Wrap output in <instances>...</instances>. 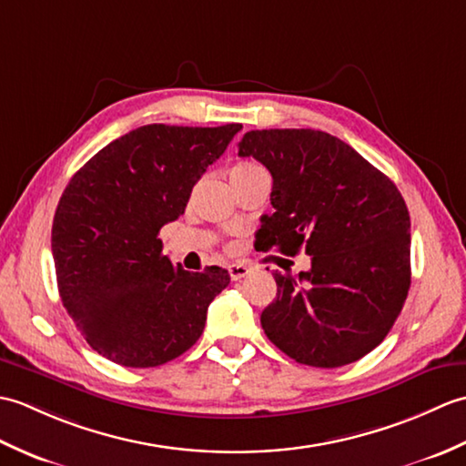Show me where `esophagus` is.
Instances as JSON below:
<instances>
[{"label":"esophagus","mask_w":466,"mask_h":466,"mask_svg":"<svg viewBox=\"0 0 466 466\" xmlns=\"http://www.w3.org/2000/svg\"><path fill=\"white\" fill-rule=\"evenodd\" d=\"M228 272H230V279L236 282V280H242L244 276L250 274V266H246V264H230V266H228Z\"/></svg>","instance_id":"1"}]
</instances>
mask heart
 <instances>
[{
  "label": "heart",
  "mask_w": 466,
  "mask_h": 466,
  "mask_svg": "<svg viewBox=\"0 0 466 466\" xmlns=\"http://www.w3.org/2000/svg\"><path fill=\"white\" fill-rule=\"evenodd\" d=\"M260 172H264V170H262V167H260L258 164H254V162H240V164H236V166L232 167L230 177H232V182H240V180H246V177H252V176L260 174Z\"/></svg>",
  "instance_id": "1"
}]
</instances>
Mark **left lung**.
Returning a JSON list of instances; mask_svg holds the SVG:
<instances>
[{"instance_id":"left-lung-1","label":"left lung","mask_w":466,"mask_h":466,"mask_svg":"<svg viewBox=\"0 0 466 466\" xmlns=\"http://www.w3.org/2000/svg\"><path fill=\"white\" fill-rule=\"evenodd\" d=\"M238 156L272 174V216L258 250L310 256V270L274 272L276 299L260 316L279 349L300 364L336 369L376 349L410 289V216L399 187L320 130H252Z\"/></svg>"}]
</instances>
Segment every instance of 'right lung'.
<instances>
[{"instance_id":"1","label":"right lung","mask_w":466,"mask_h":466,"mask_svg":"<svg viewBox=\"0 0 466 466\" xmlns=\"http://www.w3.org/2000/svg\"><path fill=\"white\" fill-rule=\"evenodd\" d=\"M242 124H150L102 147L74 174L52 226L57 290L96 352L130 369L170 362L204 332L230 284L218 266L187 272L162 254V226Z\"/></svg>"}]
</instances>
